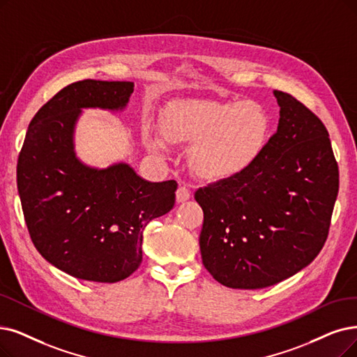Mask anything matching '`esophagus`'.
I'll return each mask as SVG.
<instances>
[{
	"instance_id": "esophagus-1",
	"label": "esophagus",
	"mask_w": 357,
	"mask_h": 357,
	"mask_svg": "<svg viewBox=\"0 0 357 357\" xmlns=\"http://www.w3.org/2000/svg\"><path fill=\"white\" fill-rule=\"evenodd\" d=\"M190 196H192V193H190V190L186 186H178V189L176 192V199H177L178 204L189 201Z\"/></svg>"
}]
</instances>
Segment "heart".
I'll list each match as a JSON object with an SVG mask.
<instances>
[{
    "label": "heart",
    "mask_w": 357,
    "mask_h": 357,
    "mask_svg": "<svg viewBox=\"0 0 357 357\" xmlns=\"http://www.w3.org/2000/svg\"><path fill=\"white\" fill-rule=\"evenodd\" d=\"M162 133L174 144L196 140L190 161L199 174L224 177L249 167L266 146L271 121L256 102L184 101L171 107L161 123ZM151 149H164L155 133L146 135Z\"/></svg>",
    "instance_id": "b5f03b06"
}]
</instances>
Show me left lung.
Here are the masks:
<instances>
[{
  "mask_svg": "<svg viewBox=\"0 0 357 357\" xmlns=\"http://www.w3.org/2000/svg\"><path fill=\"white\" fill-rule=\"evenodd\" d=\"M277 133L240 173L195 193L204 211L199 246L209 274L230 289H264L294 275L321 252L338 165L322 121L274 91Z\"/></svg>",
  "mask_w": 357,
  "mask_h": 357,
  "instance_id": "1",
  "label": "left lung"
}]
</instances>
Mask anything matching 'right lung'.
<instances>
[{"instance_id":"add662e5","label":"right lung","mask_w":357,"mask_h":357,"mask_svg":"<svg viewBox=\"0 0 357 357\" xmlns=\"http://www.w3.org/2000/svg\"><path fill=\"white\" fill-rule=\"evenodd\" d=\"M133 82L82 80L32 119L17 161L24 221L38 252L63 273L117 282L142 262L145 227L173 209L177 183H152L126 162L96 168L75 149L82 109H126Z\"/></svg>"}]
</instances>
